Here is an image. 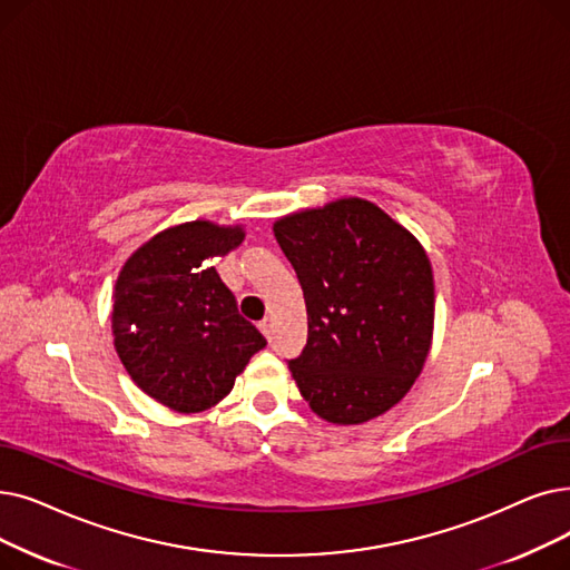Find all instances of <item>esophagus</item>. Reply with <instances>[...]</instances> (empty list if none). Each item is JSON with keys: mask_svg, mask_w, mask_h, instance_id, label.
<instances>
[{"mask_svg": "<svg viewBox=\"0 0 570 570\" xmlns=\"http://www.w3.org/2000/svg\"><path fill=\"white\" fill-rule=\"evenodd\" d=\"M258 328H261V333L269 340L272 337V333H275V321H272V316H265L261 324H258Z\"/></svg>", "mask_w": 570, "mask_h": 570, "instance_id": "esophagus-1", "label": "esophagus"}]
</instances>
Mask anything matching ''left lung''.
<instances>
[{"label": "left lung", "mask_w": 570, "mask_h": 570, "mask_svg": "<svg viewBox=\"0 0 570 570\" xmlns=\"http://www.w3.org/2000/svg\"><path fill=\"white\" fill-rule=\"evenodd\" d=\"M272 230L305 295L307 344L288 370L312 412L356 426L399 405L433 342L422 242L363 197L286 214Z\"/></svg>", "instance_id": "8db88e82"}]
</instances>
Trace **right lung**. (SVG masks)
Segmentation results:
<instances>
[{"mask_svg": "<svg viewBox=\"0 0 570 570\" xmlns=\"http://www.w3.org/2000/svg\"><path fill=\"white\" fill-rule=\"evenodd\" d=\"M244 235L242 226L186 220L146 239L118 272L116 354L132 382L169 410L195 414L218 405L267 344L214 267Z\"/></svg>", "mask_w": 570, "mask_h": 570, "instance_id": "obj_1", "label": "right lung"}]
</instances>
